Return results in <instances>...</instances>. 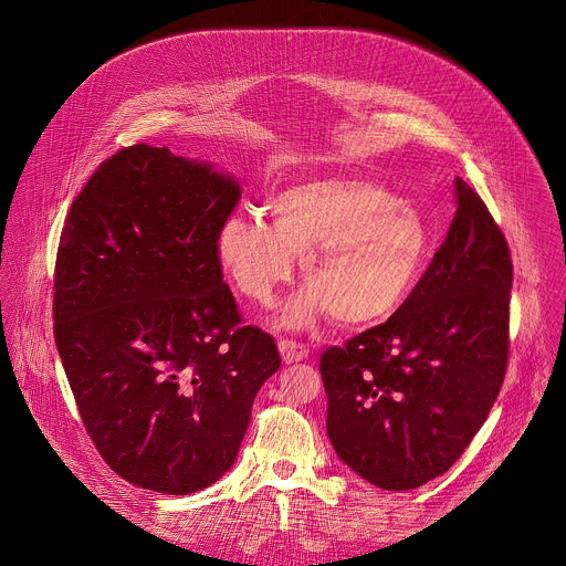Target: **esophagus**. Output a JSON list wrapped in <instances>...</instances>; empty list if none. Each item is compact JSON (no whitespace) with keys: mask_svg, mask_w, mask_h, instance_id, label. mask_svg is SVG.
<instances>
[{"mask_svg":"<svg viewBox=\"0 0 566 566\" xmlns=\"http://www.w3.org/2000/svg\"><path fill=\"white\" fill-rule=\"evenodd\" d=\"M279 350H281V357L285 364H296V361H303L307 359L310 355V348L296 339H281L279 342Z\"/></svg>","mask_w":566,"mask_h":566,"instance_id":"esophagus-1","label":"esophagus"}]
</instances>
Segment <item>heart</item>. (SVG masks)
<instances>
[{
  "mask_svg": "<svg viewBox=\"0 0 566 566\" xmlns=\"http://www.w3.org/2000/svg\"><path fill=\"white\" fill-rule=\"evenodd\" d=\"M272 229L235 213L216 233V259L238 292L261 307L294 276L303 256L310 287L283 314L305 328L324 314L342 326L392 316L418 283L429 229L420 211L384 185L364 178H323L290 185L268 200Z\"/></svg>",
  "mask_w": 566,
  "mask_h": 566,
  "instance_id": "b5f03b06",
  "label": "heart"
}]
</instances>
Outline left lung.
I'll return each mask as SVG.
<instances>
[{"instance_id":"obj_1","label":"left lung","mask_w":566,"mask_h":566,"mask_svg":"<svg viewBox=\"0 0 566 566\" xmlns=\"http://www.w3.org/2000/svg\"><path fill=\"white\" fill-rule=\"evenodd\" d=\"M447 240L386 321L321 357L326 433L337 458L384 490L447 473L503 386L512 259L471 185L455 178Z\"/></svg>"}]
</instances>
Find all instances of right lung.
Here are the masks:
<instances>
[{
  "label": "right lung",
  "mask_w": 566,
  "mask_h": 566,
  "mask_svg": "<svg viewBox=\"0 0 566 566\" xmlns=\"http://www.w3.org/2000/svg\"><path fill=\"white\" fill-rule=\"evenodd\" d=\"M240 185L135 144L102 163L67 213L54 268V339L82 424L126 482L189 494L240 451L281 357L243 326L216 233Z\"/></svg>",
  "instance_id": "right-lung-1"
}]
</instances>
